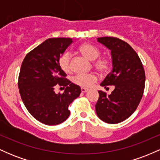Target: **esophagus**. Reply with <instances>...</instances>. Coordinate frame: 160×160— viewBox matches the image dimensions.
I'll list each match as a JSON object with an SVG mask.
<instances>
[{"label": "esophagus", "instance_id": "esophagus-1", "mask_svg": "<svg viewBox=\"0 0 160 160\" xmlns=\"http://www.w3.org/2000/svg\"><path fill=\"white\" fill-rule=\"evenodd\" d=\"M87 91H88V89H86V88H83V87L81 88V92H87Z\"/></svg>", "mask_w": 160, "mask_h": 160}]
</instances>
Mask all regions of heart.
Segmentation results:
<instances>
[{
    "label": "heart",
    "mask_w": 160,
    "mask_h": 160,
    "mask_svg": "<svg viewBox=\"0 0 160 160\" xmlns=\"http://www.w3.org/2000/svg\"><path fill=\"white\" fill-rule=\"evenodd\" d=\"M79 51L88 59L94 61L95 69L102 74H107L111 69L112 62L108 56H100L101 52L98 47L89 43H82L79 47ZM71 55L70 52H65L60 56L58 65L64 72L71 71ZM72 81L76 85L88 88L97 81V77L94 74H78L73 77Z\"/></svg>",
    "instance_id": "obj_1"
}]
</instances>
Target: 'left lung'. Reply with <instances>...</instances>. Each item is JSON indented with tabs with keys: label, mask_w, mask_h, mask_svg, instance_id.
<instances>
[{
	"label": "left lung",
	"mask_w": 160,
	"mask_h": 160,
	"mask_svg": "<svg viewBox=\"0 0 160 160\" xmlns=\"http://www.w3.org/2000/svg\"><path fill=\"white\" fill-rule=\"evenodd\" d=\"M98 41L111 50L113 70L101 86H114L111 95L98 91L95 104L98 117L115 124L128 118L140 103L144 91L145 72L137 52L128 43L113 37L98 38Z\"/></svg>",
	"instance_id": "8db88e82"
}]
</instances>
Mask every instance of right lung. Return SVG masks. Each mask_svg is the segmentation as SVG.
I'll return each instance as SVG.
<instances>
[{
	"instance_id": "obj_1",
	"label": "right lung",
	"mask_w": 160,
	"mask_h": 160,
	"mask_svg": "<svg viewBox=\"0 0 160 160\" xmlns=\"http://www.w3.org/2000/svg\"><path fill=\"white\" fill-rule=\"evenodd\" d=\"M71 38H49L25 56L20 68L18 87L25 108L37 120L53 126L64 122L70 115V104L81 89L66 78L58 60ZM57 86L65 89L56 94Z\"/></svg>"
}]
</instances>
